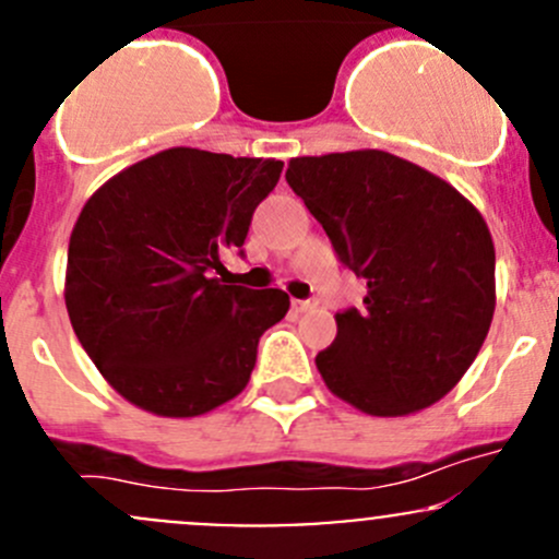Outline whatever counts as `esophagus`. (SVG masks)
Wrapping results in <instances>:
<instances>
[{"instance_id":"34e87169","label":"esophagus","mask_w":559,"mask_h":559,"mask_svg":"<svg viewBox=\"0 0 559 559\" xmlns=\"http://www.w3.org/2000/svg\"><path fill=\"white\" fill-rule=\"evenodd\" d=\"M292 308H295L297 313L313 311V308H316V300H292Z\"/></svg>"}]
</instances>
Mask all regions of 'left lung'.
<instances>
[{
	"label": "left lung",
	"mask_w": 559,
	"mask_h": 559,
	"mask_svg": "<svg viewBox=\"0 0 559 559\" xmlns=\"http://www.w3.org/2000/svg\"><path fill=\"white\" fill-rule=\"evenodd\" d=\"M286 183L368 281L362 308L335 313V341L316 354L326 389L370 416L438 403L492 324L495 246L481 213L386 151L297 156Z\"/></svg>",
	"instance_id": "left-lung-1"
}]
</instances>
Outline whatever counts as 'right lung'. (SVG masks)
Masks as SVG:
<instances>
[{
  "instance_id": "add662e5",
  "label": "right lung",
  "mask_w": 559,
  "mask_h": 559,
  "mask_svg": "<svg viewBox=\"0 0 559 559\" xmlns=\"http://www.w3.org/2000/svg\"><path fill=\"white\" fill-rule=\"evenodd\" d=\"M284 162L170 148L92 194L67 251L72 330L107 384L156 416H200L243 392L281 289L227 281Z\"/></svg>"
}]
</instances>
